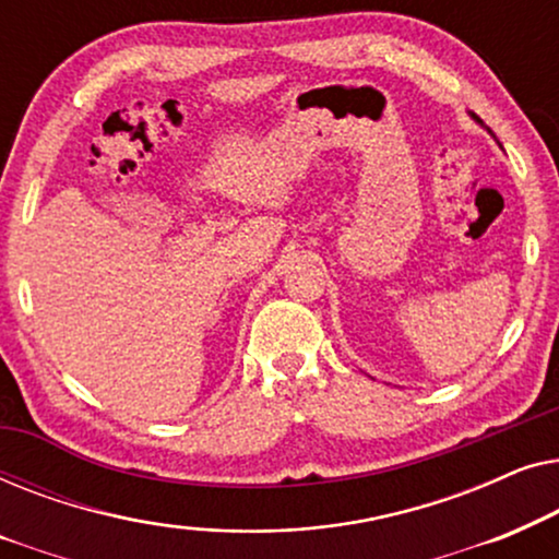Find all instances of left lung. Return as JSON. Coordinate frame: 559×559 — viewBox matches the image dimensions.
I'll return each mask as SVG.
<instances>
[{
	"instance_id": "left-lung-1",
	"label": "left lung",
	"mask_w": 559,
	"mask_h": 559,
	"mask_svg": "<svg viewBox=\"0 0 559 559\" xmlns=\"http://www.w3.org/2000/svg\"><path fill=\"white\" fill-rule=\"evenodd\" d=\"M471 117H473V114H471ZM473 119H476V121H478V124H484V121H480L478 117H473Z\"/></svg>"
}]
</instances>
